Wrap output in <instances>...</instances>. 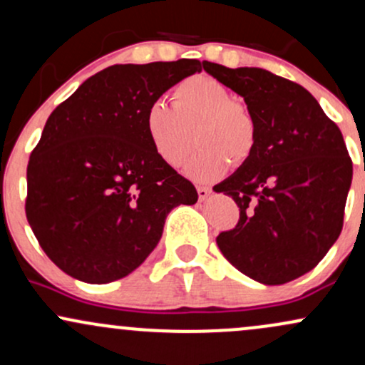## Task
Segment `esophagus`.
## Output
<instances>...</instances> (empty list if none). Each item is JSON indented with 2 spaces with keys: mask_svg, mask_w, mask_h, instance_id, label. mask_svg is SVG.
Wrapping results in <instances>:
<instances>
[{
  "mask_svg": "<svg viewBox=\"0 0 365 365\" xmlns=\"http://www.w3.org/2000/svg\"><path fill=\"white\" fill-rule=\"evenodd\" d=\"M197 195H199V200H206L211 195V190L207 187H197Z\"/></svg>",
  "mask_w": 365,
  "mask_h": 365,
  "instance_id": "34e87169",
  "label": "esophagus"
}]
</instances>
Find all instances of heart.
Wrapping results in <instances>:
<instances>
[{"mask_svg": "<svg viewBox=\"0 0 365 365\" xmlns=\"http://www.w3.org/2000/svg\"><path fill=\"white\" fill-rule=\"evenodd\" d=\"M148 139L159 159L182 165L190 153L195 130L199 149L183 171L197 182H209L226 173L233 163L252 156L257 145V120L249 106L237 101L225 83L207 75H195L173 89V106L156 99L144 115Z\"/></svg>", "mask_w": 365, "mask_h": 365, "instance_id": "obj_1", "label": "heart"}]
</instances>
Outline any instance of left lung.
I'll return each mask as SVG.
<instances>
[{
  "label": "left lung",
  "instance_id": "8db88e82",
  "mask_svg": "<svg viewBox=\"0 0 365 365\" xmlns=\"http://www.w3.org/2000/svg\"><path fill=\"white\" fill-rule=\"evenodd\" d=\"M204 70L244 98L259 130L252 156L215 185L240 207L217 247L255 282H292L316 267L341 233L354 168L340 128L311 92L267 70L209 61Z\"/></svg>",
  "mask_w": 365,
  "mask_h": 365
}]
</instances>
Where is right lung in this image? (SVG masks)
<instances>
[{"mask_svg":"<svg viewBox=\"0 0 365 365\" xmlns=\"http://www.w3.org/2000/svg\"><path fill=\"white\" fill-rule=\"evenodd\" d=\"M202 66H108L49 115L29 159L25 215L66 274L98 284L123 278L158 245L171 209L197 202L195 187L154 153L144 115Z\"/></svg>","mask_w":365,"mask_h":365,"instance_id":"right-lung-1","label":"right lung"}]
</instances>
